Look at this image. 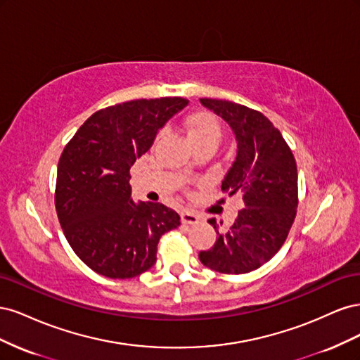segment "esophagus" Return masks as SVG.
<instances>
[{
	"instance_id": "esophagus-1",
	"label": "esophagus",
	"mask_w": 360,
	"mask_h": 360,
	"mask_svg": "<svg viewBox=\"0 0 360 360\" xmlns=\"http://www.w3.org/2000/svg\"><path fill=\"white\" fill-rule=\"evenodd\" d=\"M180 217H181V224L184 225H193L200 222V216L193 212H183Z\"/></svg>"
}]
</instances>
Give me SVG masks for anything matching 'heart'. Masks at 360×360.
I'll list each match as a JSON object with an SVG mask.
<instances>
[{
  "mask_svg": "<svg viewBox=\"0 0 360 360\" xmlns=\"http://www.w3.org/2000/svg\"><path fill=\"white\" fill-rule=\"evenodd\" d=\"M188 138L192 141L214 139L219 143L221 139V126L217 120L207 112L195 114L188 120Z\"/></svg>",
  "mask_w": 360,
  "mask_h": 360,
  "instance_id": "obj_1",
  "label": "heart"
}]
</instances>
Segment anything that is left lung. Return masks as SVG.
Segmentation results:
<instances>
[{
	"instance_id": "obj_1",
	"label": "left lung",
	"mask_w": 360,
	"mask_h": 360,
	"mask_svg": "<svg viewBox=\"0 0 360 360\" xmlns=\"http://www.w3.org/2000/svg\"><path fill=\"white\" fill-rule=\"evenodd\" d=\"M230 124L237 156L222 181L231 197L240 193L245 207L234 224L217 231L212 249L200 261L226 275L249 274L274 257L284 245L297 212V167L279 130L259 111L221 99H200ZM222 224V222H221Z\"/></svg>"
}]
</instances>
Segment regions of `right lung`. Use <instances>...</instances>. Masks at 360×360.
<instances>
[{"mask_svg":"<svg viewBox=\"0 0 360 360\" xmlns=\"http://www.w3.org/2000/svg\"><path fill=\"white\" fill-rule=\"evenodd\" d=\"M189 103L183 97L136 99L96 111L64 147L56 209L63 233L84 263L111 279H129L156 263L162 234L180 216L160 202H134L130 167L159 129Z\"/></svg>","mask_w":360,"mask_h":360,"instance_id":"add662e5","label":"right lung"}]
</instances>
